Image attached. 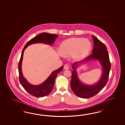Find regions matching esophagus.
<instances>
[{"label":"esophagus","mask_w":125,"mask_h":125,"mask_svg":"<svg viewBox=\"0 0 125 125\" xmlns=\"http://www.w3.org/2000/svg\"><path fill=\"white\" fill-rule=\"evenodd\" d=\"M69 68V66H68V64H65L64 66V69L65 70H67Z\"/></svg>","instance_id":"esophagus-1"}]
</instances>
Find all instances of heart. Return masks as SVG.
Returning <instances> with one entry per match:
<instances>
[{
    "instance_id": "obj_1",
    "label": "heart",
    "mask_w": 125,
    "mask_h": 125,
    "mask_svg": "<svg viewBox=\"0 0 125 125\" xmlns=\"http://www.w3.org/2000/svg\"><path fill=\"white\" fill-rule=\"evenodd\" d=\"M92 45L90 41L81 38H72L64 41L60 46V51L64 56L73 54L75 59L84 58L90 51Z\"/></svg>"
}]
</instances>
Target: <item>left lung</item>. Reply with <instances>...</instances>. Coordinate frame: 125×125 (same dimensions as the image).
Segmentation results:
<instances>
[{
	"mask_svg": "<svg viewBox=\"0 0 125 125\" xmlns=\"http://www.w3.org/2000/svg\"><path fill=\"white\" fill-rule=\"evenodd\" d=\"M94 42V48L92 53L84 60L75 62L72 65L73 71L72 73L71 86L72 90L76 96L83 98H88L95 96L104 87L108 81L111 63L109 53L106 46L104 43L92 35ZM97 60L103 67V73L100 80L93 85H87L83 84L79 80L75 70L78 64L85 61Z\"/></svg>",
	"mask_w": 125,
	"mask_h": 125,
	"instance_id": "left-lung-1",
	"label": "left lung"
}]
</instances>
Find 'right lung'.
I'll list each match as a JSON object with an SVG mask.
<instances>
[{"instance_id":"right-lung-1","label":"right lung","mask_w":125,"mask_h":125,"mask_svg":"<svg viewBox=\"0 0 125 125\" xmlns=\"http://www.w3.org/2000/svg\"><path fill=\"white\" fill-rule=\"evenodd\" d=\"M58 37V35L57 34L42 32L29 41L27 43L22 50L21 59L18 64L19 80L21 85L23 86L24 89L32 96L37 97H41L47 96L51 93L53 89L56 76L62 70L63 66H61L59 69L52 72L51 75L42 83L40 85H32L29 83L24 78L22 72L21 65L24 51L28 47V46L35 43H42L52 45L55 42L56 38Z\"/></svg>"}]
</instances>
